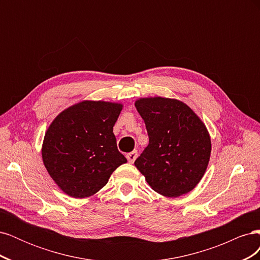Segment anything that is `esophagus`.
I'll list each match as a JSON object with an SVG mask.
<instances>
[{"label":"esophagus","mask_w":260,"mask_h":260,"mask_svg":"<svg viewBox=\"0 0 260 260\" xmlns=\"http://www.w3.org/2000/svg\"><path fill=\"white\" fill-rule=\"evenodd\" d=\"M125 157H127V159H128V161H129L130 164H133V162H135V160L137 159L138 153H137V151H133V152L127 154V156H125Z\"/></svg>","instance_id":"obj_1"}]
</instances>
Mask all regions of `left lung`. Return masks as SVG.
I'll list each match as a JSON object with an SVG mask.
<instances>
[{
    "mask_svg": "<svg viewBox=\"0 0 260 260\" xmlns=\"http://www.w3.org/2000/svg\"><path fill=\"white\" fill-rule=\"evenodd\" d=\"M149 143L135 161L153 190L166 198L191 192L208 166L211 140L205 123L182 101L161 96L135 102Z\"/></svg>",
    "mask_w": 260,
    "mask_h": 260,
    "instance_id": "8db88e82",
    "label": "left lung"
}]
</instances>
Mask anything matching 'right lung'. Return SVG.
I'll use <instances>...</instances> for the list:
<instances>
[{"mask_svg": "<svg viewBox=\"0 0 260 260\" xmlns=\"http://www.w3.org/2000/svg\"><path fill=\"white\" fill-rule=\"evenodd\" d=\"M123 105L84 100L65 108L45 131L41 154L50 177L75 199L90 198L127 162L113 132Z\"/></svg>", "mask_w": 260, "mask_h": 260, "instance_id": "1", "label": "right lung"}]
</instances>
